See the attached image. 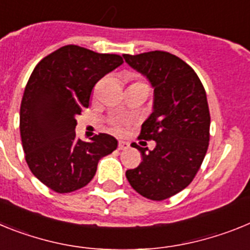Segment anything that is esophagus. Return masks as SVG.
<instances>
[{"mask_svg": "<svg viewBox=\"0 0 250 250\" xmlns=\"http://www.w3.org/2000/svg\"><path fill=\"white\" fill-rule=\"evenodd\" d=\"M129 146H130L129 143H126V141H123V140L119 141V150H125Z\"/></svg>", "mask_w": 250, "mask_h": 250, "instance_id": "34e87169", "label": "esophagus"}]
</instances>
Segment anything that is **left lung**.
I'll use <instances>...</instances> for the list:
<instances>
[{
	"label": "left lung",
	"instance_id": "8db88e82",
	"mask_svg": "<svg viewBox=\"0 0 250 250\" xmlns=\"http://www.w3.org/2000/svg\"><path fill=\"white\" fill-rule=\"evenodd\" d=\"M123 56L154 89L152 112L139 138L156 143L152 150L134 144L143 161L126 170V178L147 199H167L190 184L207 154L210 127L207 94L195 71L175 55L150 51Z\"/></svg>",
	"mask_w": 250,
	"mask_h": 250
}]
</instances>
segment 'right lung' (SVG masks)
<instances>
[{
  "label": "right lung",
  "mask_w": 250,
  "mask_h": 250,
  "mask_svg": "<svg viewBox=\"0 0 250 250\" xmlns=\"http://www.w3.org/2000/svg\"><path fill=\"white\" fill-rule=\"evenodd\" d=\"M123 57L67 45L37 63L20 109V132L27 165L56 193H71L94 178L98 163L118 147L109 134L76 138V116L90 104L94 86L123 63Z\"/></svg>",
  "instance_id": "add662e5"
}]
</instances>
